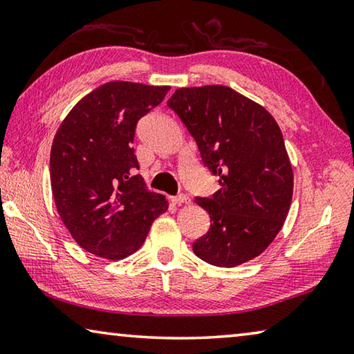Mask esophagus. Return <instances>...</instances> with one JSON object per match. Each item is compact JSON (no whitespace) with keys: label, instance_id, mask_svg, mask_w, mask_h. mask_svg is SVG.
<instances>
[{"label":"esophagus","instance_id":"esophagus-1","mask_svg":"<svg viewBox=\"0 0 354 354\" xmlns=\"http://www.w3.org/2000/svg\"><path fill=\"white\" fill-rule=\"evenodd\" d=\"M173 203H175V205H187L189 203V196L187 195H184V194H179V195H176V196H173Z\"/></svg>","mask_w":354,"mask_h":354}]
</instances>
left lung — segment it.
<instances>
[{"label":"left lung","mask_w":354,"mask_h":354,"mask_svg":"<svg viewBox=\"0 0 354 354\" xmlns=\"http://www.w3.org/2000/svg\"><path fill=\"white\" fill-rule=\"evenodd\" d=\"M167 106L181 118L220 189L195 203L211 227L192 245L211 266L236 267L273 242L289 212L293 175L283 133L262 106L226 86L178 88Z\"/></svg>","instance_id":"obj_1"}]
</instances>
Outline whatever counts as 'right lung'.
Returning <instances> with one entry per match:
<instances>
[{
	"mask_svg": "<svg viewBox=\"0 0 354 354\" xmlns=\"http://www.w3.org/2000/svg\"><path fill=\"white\" fill-rule=\"evenodd\" d=\"M169 91L139 82L103 84L57 129L50 156L53 196L71 237L88 253L129 256L169 207L165 196L149 192L136 173L133 147L139 120Z\"/></svg>",
	"mask_w": 354,
	"mask_h": 354,
	"instance_id": "1",
	"label": "right lung"
}]
</instances>
